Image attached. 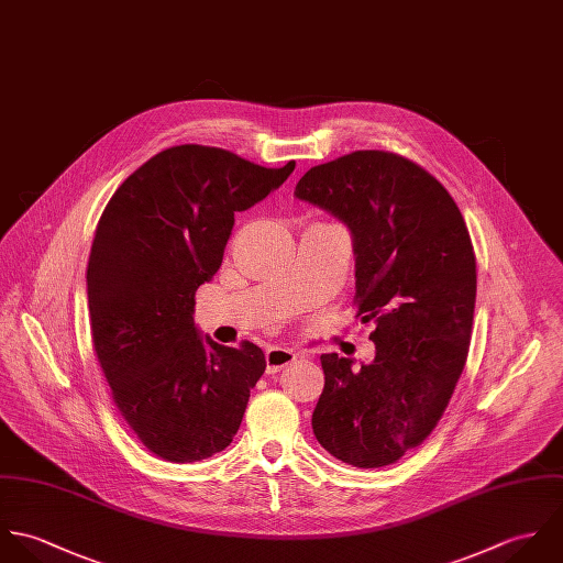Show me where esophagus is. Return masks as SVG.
<instances>
[{
	"label": "esophagus",
	"instance_id": "34e87169",
	"mask_svg": "<svg viewBox=\"0 0 563 563\" xmlns=\"http://www.w3.org/2000/svg\"><path fill=\"white\" fill-rule=\"evenodd\" d=\"M265 361H267V372L274 374L287 365H291L296 361V352L289 350V347H269L267 354H265Z\"/></svg>",
	"mask_w": 563,
	"mask_h": 563
}]
</instances>
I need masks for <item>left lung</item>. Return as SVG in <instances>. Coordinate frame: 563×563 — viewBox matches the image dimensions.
Here are the masks:
<instances>
[{"mask_svg":"<svg viewBox=\"0 0 563 563\" xmlns=\"http://www.w3.org/2000/svg\"><path fill=\"white\" fill-rule=\"evenodd\" d=\"M296 198L350 228L356 318L376 324L369 365L322 354L313 433L347 465L396 463L438 427L467 358L476 300L467 225L438 178L383 150L311 167Z\"/></svg>","mask_w":563,"mask_h":563,"instance_id":"1","label":"left lung"}]
</instances>
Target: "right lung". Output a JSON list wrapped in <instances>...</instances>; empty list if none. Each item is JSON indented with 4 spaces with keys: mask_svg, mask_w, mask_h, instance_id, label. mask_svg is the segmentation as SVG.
<instances>
[{
    "mask_svg": "<svg viewBox=\"0 0 563 563\" xmlns=\"http://www.w3.org/2000/svg\"><path fill=\"white\" fill-rule=\"evenodd\" d=\"M294 167L174 145L121 183L98 222L87 267L93 347L121 418L165 461L222 452L265 372L258 345L200 338L196 291L222 265L234 213L267 198Z\"/></svg>",
    "mask_w": 563,
    "mask_h": 563,
    "instance_id": "right-lung-1",
    "label": "right lung"
}]
</instances>
